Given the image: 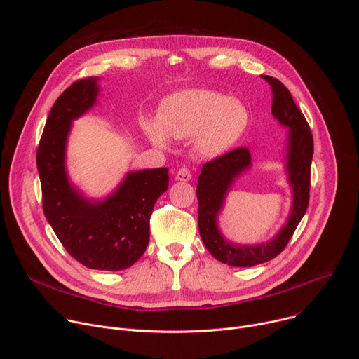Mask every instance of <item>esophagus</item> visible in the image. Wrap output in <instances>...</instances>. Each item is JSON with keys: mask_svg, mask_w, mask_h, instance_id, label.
Returning a JSON list of instances; mask_svg holds the SVG:
<instances>
[{"mask_svg": "<svg viewBox=\"0 0 359 359\" xmlns=\"http://www.w3.org/2000/svg\"><path fill=\"white\" fill-rule=\"evenodd\" d=\"M176 179L180 182H189L191 179V172L189 168H180L176 173Z\"/></svg>", "mask_w": 359, "mask_h": 359, "instance_id": "esophagus-1", "label": "esophagus"}]
</instances>
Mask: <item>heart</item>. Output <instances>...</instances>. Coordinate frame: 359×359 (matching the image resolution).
<instances>
[{
    "label": "heart",
    "mask_w": 359,
    "mask_h": 359,
    "mask_svg": "<svg viewBox=\"0 0 359 359\" xmlns=\"http://www.w3.org/2000/svg\"><path fill=\"white\" fill-rule=\"evenodd\" d=\"M250 114L243 102L209 89H190L170 96L159 112V123L144 119L146 136L158 146L194 136L201 158L215 159L230 150L245 133Z\"/></svg>",
    "instance_id": "heart-1"
}]
</instances>
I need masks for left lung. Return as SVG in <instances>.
Masks as SVG:
<instances>
[{
    "label": "left lung",
    "mask_w": 359,
    "mask_h": 359,
    "mask_svg": "<svg viewBox=\"0 0 359 359\" xmlns=\"http://www.w3.org/2000/svg\"><path fill=\"white\" fill-rule=\"evenodd\" d=\"M262 78L271 86V114L290 130L287 173L292 187V206L285 226L270 241L255 245L234 244L222 236L217 216L236 177L251 166L250 150L238 147L203 165L196 190L200 237L215 259L233 267H251L277 257L292 237L310 201L311 161L314 153L310 126L295 105L290 90L277 78L267 75H262Z\"/></svg>",
    "instance_id": "obj_1"
}]
</instances>
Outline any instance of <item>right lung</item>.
<instances>
[{
    "label": "right lung",
    "instance_id": "obj_1",
    "mask_svg": "<svg viewBox=\"0 0 359 359\" xmlns=\"http://www.w3.org/2000/svg\"><path fill=\"white\" fill-rule=\"evenodd\" d=\"M97 93V78L89 76L60 95L39 140L36 168L43 215L65 250L88 269L119 271L133 266L149 244V220L169 187V170L129 172L100 201L83 197L69 183L65 150L72 121L96 104Z\"/></svg>",
    "mask_w": 359,
    "mask_h": 359
}]
</instances>
